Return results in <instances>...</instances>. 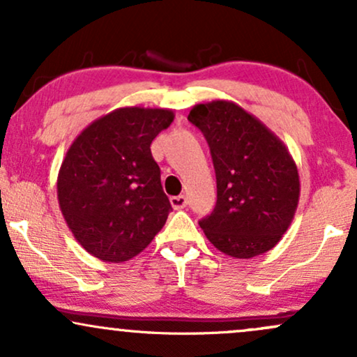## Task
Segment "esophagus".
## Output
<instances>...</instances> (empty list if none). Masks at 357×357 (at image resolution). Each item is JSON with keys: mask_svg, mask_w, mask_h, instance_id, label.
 Listing matches in <instances>:
<instances>
[{"mask_svg": "<svg viewBox=\"0 0 357 357\" xmlns=\"http://www.w3.org/2000/svg\"><path fill=\"white\" fill-rule=\"evenodd\" d=\"M171 204H173L174 210H183V208H186L188 198H186V196H184V195L173 196V198H171Z\"/></svg>", "mask_w": 357, "mask_h": 357, "instance_id": "34e87169", "label": "esophagus"}]
</instances>
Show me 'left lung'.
<instances>
[{
	"label": "left lung",
	"mask_w": 357,
	"mask_h": 357,
	"mask_svg": "<svg viewBox=\"0 0 357 357\" xmlns=\"http://www.w3.org/2000/svg\"><path fill=\"white\" fill-rule=\"evenodd\" d=\"M188 121L206 137L216 173V206L199 221L206 238L235 258L272 250L289 230L301 196L287 146L231 100L195 105Z\"/></svg>",
	"instance_id": "left-lung-1"
}]
</instances>
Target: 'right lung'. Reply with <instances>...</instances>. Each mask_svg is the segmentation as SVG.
<instances>
[{"label": "right lung", "instance_id": "right-lung-1", "mask_svg": "<svg viewBox=\"0 0 357 357\" xmlns=\"http://www.w3.org/2000/svg\"><path fill=\"white\" fill-rule=\"evenodd\" d=\"M174 121L159 107H121L75 137L56 178L60 211L90 255L121 264L139 255L173 210L151 142Z\"/></svg>", "mask_w": 357, "mask_h": 357}]
</instances>
